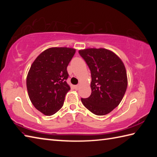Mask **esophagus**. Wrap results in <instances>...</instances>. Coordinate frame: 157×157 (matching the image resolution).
Returning a JSON list of instances; mask_svg holds the SVG:
<instances>
[{"label":"esophagus","instance_id":"1","mask_svg":"<svg viewBox=\"0 0 157 157\" xmlns=\"http://www.w3.org/2000/svg\"><path fill=\"white\" fill-rule=\"evenodd\" d=\"M79 87V85H75V86H74V88H75V90H78Z\"/></svg>","mask_w":157,"mask_h":157}]
</instances>
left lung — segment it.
<instances>
[{
	"instance_id": "obj_1",
	"label": "left lung",
	"mask_w": 157,
	"mask_h": 157,
	"mask_svg": "<svg viewBox=\"0 0 157 157\" xmlns=\"http://www.w3.org/2000/svg\"><path fill=\"white\" fill-rule=\"evenodd\" d=\"M91 74V94L81 98L82 104L98 116L110 113L120 104L127 87L126 69L123 61L105 48L79 50Z\"/></svg>"
}]
</instances>
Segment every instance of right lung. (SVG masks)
Wrapping results in <instances>:
<instances>
[{"instance_id": "1", "label": "right lung", "mask_w": 157, "mask_h": 157, "mask_svg": "<svg viewBox=\"0 0 157 157\" xmlns=\"http://www.w3.org/2000/svg\"><path fill=\"white\" fill-rule=\"evenodd\" d=\"M75 53L72 48H50L31 65L26 79L28 95L34 107L44 115H53L62 107L71 89L66 82L67 66Z\"/></svg>"}]
</instances>
